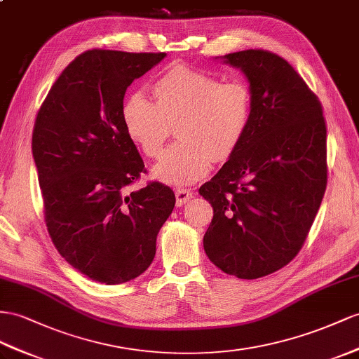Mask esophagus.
Here are the masks:
<instances>
[{
	"label": "esophagus",
	"instance_id": "34e87169",
	"mask_svg": "<svg viewBox=\"0 0 359 359\" xmlns=\"http://www.w3.org/2000/svg\"><path fill=\"white\" fill-rule=\"evenodd\" d=\"M192 198V192L187 188H179L176 189V205L183 206L185 203Z\"/></svg>",
	"mask_w": 359,
	"mask_h": 359
}]
</instances>
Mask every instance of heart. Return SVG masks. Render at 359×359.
Masks as SVG:
<instances>
[{
	"mask_svg": "<svg viewBox=\"0 0 359 359\" xmlns=\"http://www.w3.org/2000/svg\"><path fill=\"white\" fill-rule=\"evenodd\" d=\"M150 101L140 92L121 106L124 132L145 158H159L176 124L177 144L153 168L168 185H189L205 177L215 161H227L249 130L253 95L244 81L176 67L151 83Z\"/></svg>",
	"mask_w": 359,
	"mask_h": 359,
	"instance_id": "1",
	"label": "heart"
}]
</instances>
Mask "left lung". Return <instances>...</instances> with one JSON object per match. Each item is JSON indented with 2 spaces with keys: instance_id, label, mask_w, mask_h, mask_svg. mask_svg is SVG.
Wrapping results in <instances>:
<instances>
[{
  "instance_id": "obj_1",
  "label": "left lung",
  "mask_w": 359,
  "mask_h": 359,
  "mask_svg": "<svg viewBox=\"0 0 359 359\" xmlns=\"http://www.w3.org/2000/svg\"><path fill=\"white\" fill-rule=\"evenodd\" d=\"M250 83L253 112L240 149L198 192L214 208L203 238L219 270L258 279L305 244L327 183L326 121L297 71L267 50L224 56Z\"/></svg>"
}]
</instances>
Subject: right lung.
<instances>
[{
  "mask_svg": "<svg viewBox=\"0 0 359 359\" xmlns=\"http://www.w3.org/2000/svg\"><path fill=\"white\" fill-rule=\"evenodd\" d=\"M165 56L81 53L36 116L32 150L50 238L63 259L95 282L123 283L149 269L176 205L159 182L130 191L147 170L121 121L126 89Z\"/></svg>",
  "mask_w": 359,
  "mask_h": 359,
  "instance_id": "right-lung-1",
  "label": "right lung"
}]
</instances>
